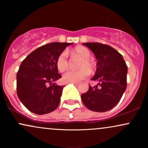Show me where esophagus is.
Listing matches in <instances>:
<instances>
[{
  "label": "esophagus",
  "instance_id": "obj_1",
  "mask_svg": "<svg viewBox=\"0 0 148 148\" xmlns=\"http://www.w3.org/2000/svg\"><path fill=\"white\" fill-rule=\"evenodd\" d=\"M74 86H79V84H76V83H74Z\"/></svg>",
  "mask_w": 148,
  "mask_h": 148
}]
</instances>
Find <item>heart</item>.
Here are the masks:
<instances>
[{"mask_svg": "<svg viewBox=\"0 0 148 148\" xmlns=\"http://www.w3.org/2000/svg\"><path fill=\"white\" fill-rule=\"evenodd\" d=\"M72 56L81 58L79 68V70H68L62 76V79L67 83H79L90 75V71L95 68V64L90 58L91 53L89 49L84 47H77L72 51ZM68 59L66 52H62L57 58L56 67L61 72H64L68 67Z\"/></svg>", "mask_w": 148, "mask_h": 148, "instance_id": "b5f03b06", "label": "heart"}]
</instances>
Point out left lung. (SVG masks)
<instances>
[{
	"label": "left lung",
	"mask_w": 148,
	"mask_h": 148,
	"mask_svg": "<svg viewBox=\"0 0 148 148\" xmlns=\"http://www.w3.org/2000/svg\"><path fill=\"white\" fill-rule=\"evenodd\" d=\"M95 56L97 69L92 81L94 87L81 95L83 103L88 109L105 112L118 104L127 88V66L123 56L110 46L99 42L83 43Z\"/></svg>",
	"instance_id": "obj_1"
}]
</instances>
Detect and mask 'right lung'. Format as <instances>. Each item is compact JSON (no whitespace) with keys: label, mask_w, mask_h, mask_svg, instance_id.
Returning <instances> with one entry per match:
<instances>
[{"label":"right lung","mask_w":148,"mask_h":148,"mask_svg":"<svg viewBox=\"0 0 148 148\" xmlns=\"http://www.w3.org/2000/svg\"><path fill=\"white\" fill-rule=\"evenodd\" d=\"M72 43L52 42L39 47L22 61L16 74V93L32 113L44 115L56 109L64 86L54 84L62 76L56 60Z\"/></svg>","instance_id":"obj_1"}]
</instances>
